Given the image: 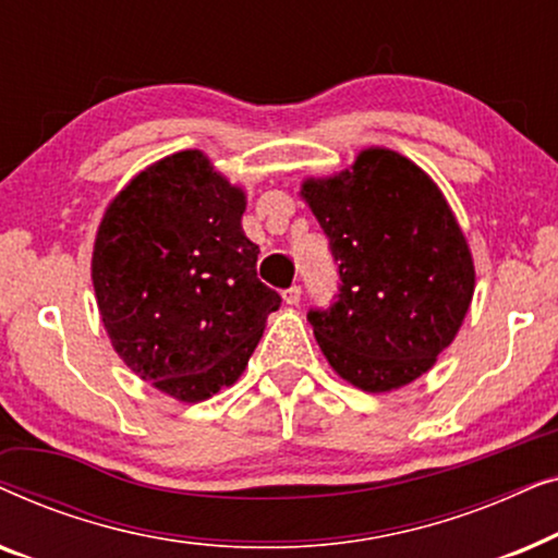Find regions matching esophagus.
Returning <instances> with one entry per match:
<instances>
[{
  "label": "esophagus",
  "mask_w": 558,
  "mask_h": 558,
  "mask_svg": "<svg viewBox=\"0 0 558 558\" xmlns=\"http://www.w3.org/2000/svg\"><path fill=\"white\" fill-rule=\"evenodd\" d=\"M281 296H284L287 304H300V300H302V287L292 284L289 289H284V292H281Z\"/></svg>",
  "instance_id": "1"
}]
</instances>
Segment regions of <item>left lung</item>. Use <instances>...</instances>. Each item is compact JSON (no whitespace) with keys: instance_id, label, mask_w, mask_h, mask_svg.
<instances>
[{"instance_id":"left-lung-1","label":"left lung","mask_w":558,"mask_h":558,"mask_svg":"<svg viewBox=\"0 0 558 558\" xmlns=\"http://www.w3.org/2000/svg\"><path fill=\"white\" fill-rule=\"evenodd\" d=\"M302 197L338 262L335 302L307 312L325 357L363 391L411 384L454 340L475 292L445 195L411 159L376 147L353 170L304 182Z\"/></svg>"}]
</instances>
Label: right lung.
<instances>
[{
  "label": "right lung",
  "instance_id": "obj_1",
  "mask_svg": "<svg viewBox=\"0 0 558 558\" xmlns=\"http://www.w3.org/2000/svg\"><path fill=\"white\" fill-rule=\"evenodd\" d=\"M246 197L187 149L136 174L106 210L90 277L121 361L174 399L231 386L281 296L256 277Z\"/></svg>",
  "mask_w": 558,
  "mask_h": 558
}]
</instances>
